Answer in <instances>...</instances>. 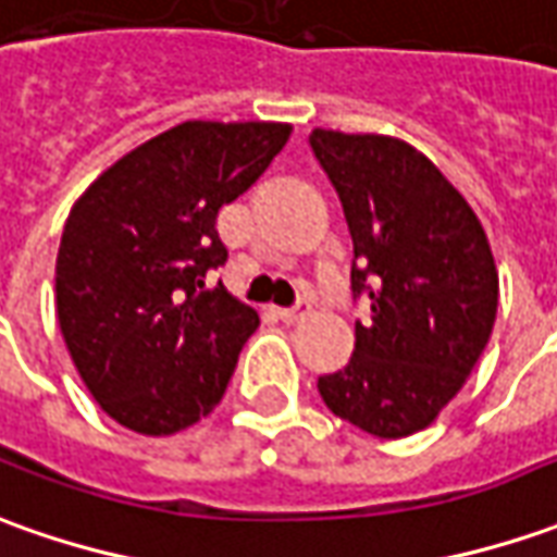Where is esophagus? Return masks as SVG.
<instances>
[{
  "mask_svg": "<svg viewBox=\"0 0 557 557\" xmlns=\"http://www.w3.org/2000/svg\"><path fill=\"white\" fill-rule=\"evenodd\" d=\"M277 313L283 323H298V320H305L310 313V301L308 298H301V301H295L293 308H280Z\"/></svg>",
  "mask_w": 557,
  "mask_h": 557,
  "instance_id": "obj_1",
  "label": "esophagus"
}]
</instances>
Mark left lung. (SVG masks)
Segmentation results:
<instances>
[{"label": "left lung", "mask_w": 557, "mask_h": 557, "mask_svg": "<svg viewBox=\"0 0 557 557\" xmlns=\"http://www.w3.org/2000/svg\"><path fill=\"white\" fill-rule=\"evenodd\" d=\"M354 237L357 347L317 389L332 414L377 438L436 421L485 350L497 268L482 222L438 168L403 139L310 131Z\"/></svg>", "instance_id": "left-lung-1"}]
</instances>
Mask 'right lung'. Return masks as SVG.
<instances>
[{
    "label": "right lung",
    "instance_id": "1",
    "mask_svg": "<svg viewBox=\"0 0 557 557\" xmlns=\"http://www.w3.org/2000/svg\"><path fill=\"white\" fill-rule=\"evenodd\" d=\"M289 139L277 121H185L78 198L57 252V320L90 396L121 426L170 436L225 396L259 313L207 274L215 215Z\"/></svg>",
    "mask_w": 557,
    "mask_h": 557
}]
</instances>
